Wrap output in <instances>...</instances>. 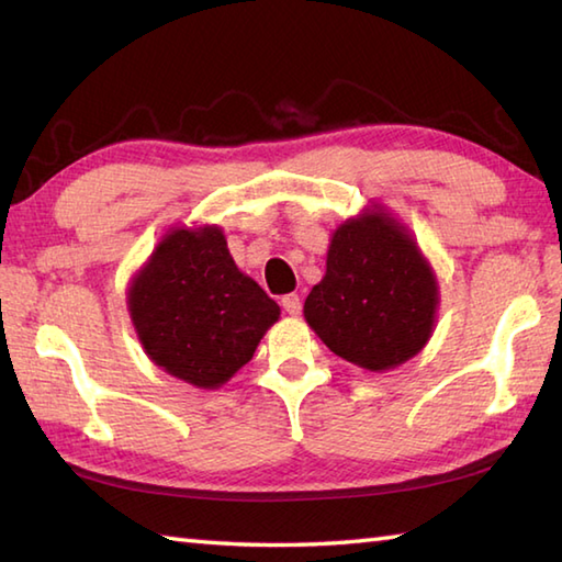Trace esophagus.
<instances>
[{"mask_svg":"<svg viewBox=\"0 0 562 562\" xmlns=\"http://www.w3.org/2000/svg\"><path fill=\"white\" fill-rule=\"evenodd\" d=\"M281 305H283V311L289 313V315H299V313H301V299H299V295H295V293L283 295Z\"/></svg>","mask_w":562,"mask_h":562,"instance_id":"obj_1","label":"esophagus"}]
</instances>
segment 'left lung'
Here are the masks:
<instances>
[{"instance_id": "left-lung-1", "label": "left lung", "mask_w": 562, "mask_h": 562, "mask_svg": "<svg viewBox=\"0 0 562 562\" xmlns=\"http://www.w3.org/2000/svg\"><path fill=\"white\" fill-rule=\"evenodd\" d=\"M303 315L330 352L369 372L418 355L432 335L438 281L408 229L367 210L335 229Z\"/></svg>"}]
</instances>
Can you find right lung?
Instances as JSON below:
<instances>
[{
	"mask_svg": "<svg viewBox=\"0 0 562 562\" xmlns=\"http://www.w3.org/2000/svg\"><path fill=\"white\" fill-rule=\"evenodd\" d=\"M126 305L151 362L198 389L235 376L281 315L237 269L217 225L168 232L134 277Z\"/></svg>",
	"mask_w": 562,
	"mask_h": 562,
	"instance_id": "obj_1",
	"label": "right lung"
}]
</instances>
